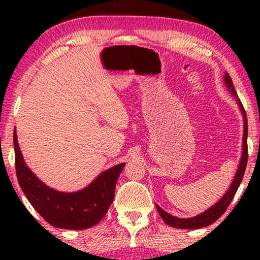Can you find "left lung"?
Listing matches in <instances>:
<instances>
[{"instance_id":"obj_1","label":"left lung","mask_w":260,"mask_h":260,"mask_svg":"<svg viewBox=\"0 0 260 260\" xmlns=\"http://www.w3.org/2000/svg\"><path fill=\"white\" fill-rule=\"evenodd\" d=\"M225 83L227 85V87H229V90L233 93L234 97H237L236 90H234V87H233L232 79H231L229 73L225 74ZM237 102H238V105H239L241 113H243V117H244L243 154H241L239 167H238L237 174H236V176H234V180H233L232 184H231L230 189L227 190V193L223 195V197L220 199V200L216 202L213 207L207 209V211L204 213H201L200 215L194 216V218H188V219L176 218V216L170 215L169 213L163 211L159 206L156 205V208H157L159 215H161L163 221H165L167 225L175 227V229H182V230H197V229H201V227L209 226L211 223L215 222L216 220H218L220 216H221L223 213L226 212V209L230 206L231 201L233 200L234 195H236L238 188H239L240 183H241V180H243V177H244V173H245V169H246L247 157H248V154H247V117H246V112H245V109H244L243 104H241L240 99H237Z\"/></svg>"}]
</instances>
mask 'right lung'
<instances>
[{"instance_id": "1", "label": "right lung", "mask_w": 260, "mask_h": 260, "mask_svg": "<svg viewBox=\"0 0 260 260\" xmlns=\"http://www.w3.org/2000/svg\"><path fill=\"white\" fill-rule=\"evenodd\" d=\"M15 169L21 189L31 206L52 226L85 230L101 221L115 198L116 182L125 163L102 173L90 186L76 193H62L42 183L26 166L14 130Z\"/></svg>"}]
</instances>
